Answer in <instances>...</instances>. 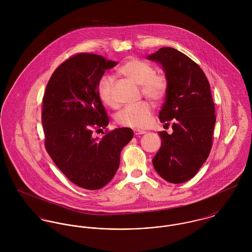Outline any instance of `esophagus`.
Wrapping results in <instances>:
<instances>
[{
    "instance_id": "obj_1",
    "label": "esophagus",
    "mask_w": 252,
    "mask_h": 252,
    "mask_svg": "<svg viewBox=\"0 0 252 252\" xmlns=\"http://www.w3.org/2000/svg\"><path fill=\"white\" fill-rule=\"evenodd\" d=\"M146 132L143 131V130H134V134L135 136H140V135H144Z\"/></svg>"
}]
</instances>
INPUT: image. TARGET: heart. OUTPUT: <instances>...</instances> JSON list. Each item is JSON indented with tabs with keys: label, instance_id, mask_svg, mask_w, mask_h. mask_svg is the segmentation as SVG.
Segmentation results:
<instances>
[{
	"label": "heart",
	"instance_id": "1",
	"mask_svg": "<svg viewBox=\"0 0 252 252\" xmlns=\"http://www.w3.org/2000/svg\"><path fill=\"white\" fill-rule=\"evenodd\" d=\"M118 73L127 79L141 85V91L147 99L159 102L168 90V80L165 75L156 73L155 69L143 59L132 57L126 60L118 69ZM98 94L102 102L108 107H115L112 95V79L104 76L98 85ZM152 106L147 102L123 108L116 116L117 122L125 127L143 129L152 122Z\"/></svg>",
	"mask_w": 252,
	"mask_h": 252
}]
</instances>
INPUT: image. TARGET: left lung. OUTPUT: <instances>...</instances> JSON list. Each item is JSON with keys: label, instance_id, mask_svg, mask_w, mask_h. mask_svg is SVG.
I'll use <instances>...</instances> for the list:
<instances>
[{"label": "left lung", "instance_id": "1", "mask_svg": "<svg viewBox=\"0 0 252 252\" xmlns=\"http://www.w3.org/2000/svg\"><path fill=\"white\" fill-rule=\"evenodd\" d=\"M162 65L168 80L166 101L159 112L173 134L158 132L161 147L152 159L155 171L171 183L195 177L208 159L216 125V108L209 80L197 63L172 47L147 56Z\"/></svg>", "mask_w": 252, "mask_h": 252}]
</instances>
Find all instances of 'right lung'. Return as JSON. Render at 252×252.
I'll return each mask as SVG.
<instances>
[{
    "label": "right lung",
    "mask_w": 252,
    "mask_h": 252,
    "mask_svg": "<svg viewBox=\"0 0 252 252\" xmlns=\"http://www.w3.org/2000/svg\"><path fill=\"white\" fill-rule=\"evenodd\" d=\"M116 65L98 54L73 55L52 73L42 98L46 151L72 183L88 190L104 187L114 177L120 152L134 136L126 127L102 133V139L92 136L108 125L98 85Z\"/></svg>",
    "instance_id": "1"
}]
</instances>
